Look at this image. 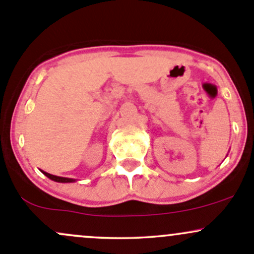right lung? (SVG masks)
<instances>
[{"instance_id": "1", "label": "right lung", "mask_w": 254, "mask_h": 254, "mask_svg": "<svg viewBox=\"0 0 254 254\" xmlns=\"http://www.w3.org/2000/svg\"><path fill=\"white\" fill-rule=\"evenodd\" d=\"M43 174H45L46 177H48V178L52 179V181L54 182H58V183H73L76 182V179H72V178H65V177H58V176H53V174L51 173H47V172L45 171H41Z\"/></svg>"}]
</instances>
